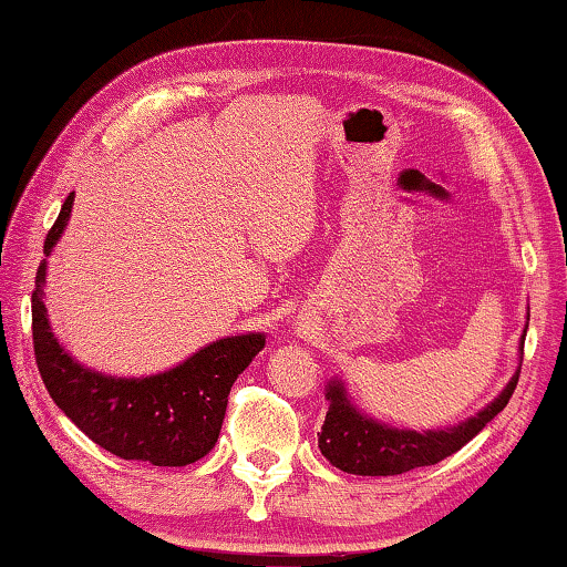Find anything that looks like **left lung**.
I'll return each instance as SVG.
<instances>
[{
    "mask_svg": "<svg viewBox=\"0 0 567 567\" xmlns=\"http://www.w3.org/2000/svg\"><path fill=\"white\" fill-rule=\"evenodd\" d=\"M525 336L527 330L523 332L519 348H525ZM517 381L519 371L512 375L505 391L480 413L462 421L460 426L436 431H411L379 424L350 403L343 383L330 381L326 393L330 409L326 413V424L318 431V446L332 466L348 474H361V477H393V474L419 470V466L439 464L460 452L466 442H472L507 406Z\"/></svg>",
    "mask_w": 567,
    "mask_h": 567,
    "instance_id": "obj_1",
    "label": "left lung"
}]
</instances>
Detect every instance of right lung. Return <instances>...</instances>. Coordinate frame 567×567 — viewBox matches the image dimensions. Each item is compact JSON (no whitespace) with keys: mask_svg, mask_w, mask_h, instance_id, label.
Segmentation results:
<instances>
[{"mask_svg":"<svg viewBox=\"0 0 567 567\" xmlns=\"http://www.w3.org/2000/svg\"><path fill=\"white\" fill-rule=\"evenodd\" d=\"M73 196L48 231L44 255L65 231ZM44 269L48 262L42 259L32 290V343L44 389L58 409L121 460L186 466L209 454L219 439L231 383L265 348L262 332L221 338L164 373L115 379L80 365L52 336L42 292Z\"/></svg>","mask_w":567,"mask_h":567,"instance_id":"1","label":"right lung"}]
</instances>
